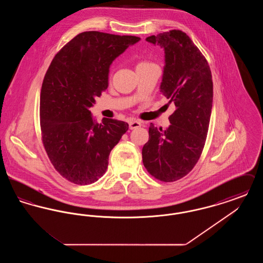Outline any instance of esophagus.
Returning a JSON list of instances; mask_svg holds the SVG:
<instances>
[{
  "label": "esophagus",
  "mask_w": 263,
  "mask_h": 263,
  "mask_svg": "<svg viewBox=\"0 0 263 263\" xmlns=\"http://www.w3.org/2000/svg\"><path fill=\"white\" fill-rule=\"evenodd\" d=\"M142 126V123L140 122V121H138V120H131V121H129V128L132 130V129H136V128H139V127H141Z\"/></svg>",
  "instance_id": "1"
}]
</instances>
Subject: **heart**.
I'll return each mask as SVG.
<instances>
[{
    "instance_id": "obj_1",
    "label": "heart",
    "mask_w": 263,
    "mask_h": 263,
    "mask_svg": "<svg viewBox=\"0 0 263 263\" xmlns=\"http://www.w3.org/2000/svg\"><path fill=\"white\" fill-rule=\"evenodd\" d=\"M149 64H151V63L140 62L139 63V64H138V66H143V65H149Z\"/></svg>"
}]
</instances>
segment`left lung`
I'll use <instances>...</instances> for the list:
<instances>
[{"instance_id":"1","label":"left lung","mask_w":263,"mask_h":263,"mask_svg":"<svg viewBox=\"0 0 263 263\" xmlns=\"http://www.w3.org/2000/svg\"><path fill=\"white\" fill-rule=\"evenodd\" d=\"M146 41L164 51L160 91L176 109L164 130L151 123L149 141L142 150L143 163L157 179L172 182L187 175L204 148L212 110V75L185 32L174 29Z\"/></svg>"}]
</instances>
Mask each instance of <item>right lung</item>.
I'll use <instances>...</instances> for the list:
<instances>
[{"label":"right lung","mask_w":263,"mask_h":263,"mask_svg":"<svg viewBox=\"0 0 263 263\" xmlns=\"http://www.w3.org/2000/svg\"><path fill=\"white\" fill-rule=\"evenodd\" d=\"M140 39L82 32L51 62L40 93L42 140L54 167L71 182L99 180L113 147L128 130V123L111 118L98 123L89 108L108 87L113 61Z\"/></svg>","instance_id":"1"}]
</instances>
